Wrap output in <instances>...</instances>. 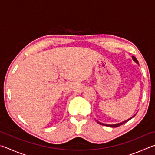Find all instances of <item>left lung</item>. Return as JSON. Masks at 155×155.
Returning a JSON list of instances; mask_svg holds the SVG:
<instances>
[{
    "label": "left lung",
    "instance_id": "1",
    "mask_svg": "<svg viewBox=\"0 0 155 155\" xmlns=\"http://www.w3.org/2000/svg\"><path fill=\"white\" fill-rule=\"evenodd\" d=\"M132 59H133L134 60V61H136V62L137 63V64H138V61L137 60V59L134 57V56H132ZM135 116V115H134ZM133 117H131V118H130V119H129L128 120H125V121H124V122H122V123H118V124H114V125H107V124H104V123H100V122H99V121H97V122L99 123V124H100V125H104V126H107V127H119V126H120L121 125H123L124 124V123H127V121H129V120L130 119H131Z\"/></svg>",
    "mask_w": 155,
    "mask_h": 155
}]
</instances>
